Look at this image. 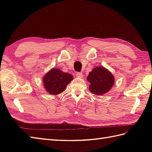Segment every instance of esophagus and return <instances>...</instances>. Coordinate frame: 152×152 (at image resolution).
Instances as JSON below:
<instances>
[{"label":"esophagus","instance_id":"esophagus-1","mask_svg":"<svg viewBox=\"0 0 152 152\" xmlns=\"http://www.w3.org/2000/svg\"><path fill=\"white\" fill-rule=\"evenodd\" d=\"M82 76H83V73H82V72H77L76 73L77 78H82Z\"/></svg>","mask_w":152,"mask_h":152}]
</instances>
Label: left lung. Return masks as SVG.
Returning <instances> with one entry per match:
<instances>
[{
	"mask_svg": "<svg viewBox=\"0 0 152 152\" xmlns=\"http://www.w3.org/2000/svg\"><path fill=\"white\" fill-rule=\"evenodd\" d=\"M87 80L90 83L89 91L96 95L107 93L114 83V76L103 66L95 67L89 73Z\"/></svg>",
	"mask_w": 152,
	"mask_h": 152,
	"instance_id": "obj_1",
	"label": "left lung"
}]
</instances>
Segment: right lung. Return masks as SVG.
<instances>
[{"instance_id":"right-lung-1","label":"right lung","mask_w":152,"mask_h":152,"mask_svg":"<svg viewBox=\"0 0 152 152\" xmlns=\"http://www.w3.org/2000/svg\"><path fill=\"white\" fill-rule=\"evenodd\" d=\"M73 76L59 69H52L43 78L44 88L50 94L56 95L63 92Z\"/></svg>"}]
</instances>
